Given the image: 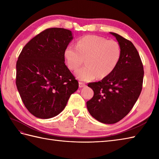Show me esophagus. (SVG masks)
<instances>
[{"instance_id": "esophagus-1", "label": "esophagus", "mask_w": 159, "mask_h": 159, "mask_svg": "<svg viewBox=\"0 0 159 159\" xmlns=\"http://www.w3.org/2000/svg\"><path fill=\"white\" fill-rule=\"evenodd\" d=\"M85 84L83 83V82H79V87L80 88H81V87H85Z\"/></svg>"}]
</instances>
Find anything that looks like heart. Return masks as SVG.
<instances>
[{
	"instance_id": "b5f03b06",
	"label": "heart",
	"mask_w": 159,
	"mask_h": 159,
	"mask_svg": "<svg viewBox=\"0 0 159 159\" xmlns=\"http://www.w3.org/2000/svg\"><path fill=\"white\" fill-rule=\"evenodd\" d=\"M121 55V47L117 42L94 35L80 37L76 47L69 45L64 51L67 66L71 70H77L85 59L86 66L75 72L80 81L109 76L116 69Z\"/></svg>"
}]
</instances>
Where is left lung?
I'll list each match as a JSON object with an SVG mask.
<instances>
[{"mask_svg": "<svg viewBox=\"0 0 159 159\" xmlns=\"http://www.w3.org/2000/svg\"><path fill=\"white\" fill-rule=\"evenodd\" d=\"M121 55L116 69L96 83H88L93 96L87 102L89 113L104 124H115L133 109L143 86V66L137 50L129 40L115 33Z\"/></svg>", "mask_w": 159, "mask_h": 159, "instance_id": "1", "label": "left lung"}]
</instances>
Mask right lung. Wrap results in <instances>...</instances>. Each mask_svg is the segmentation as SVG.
Returning a JSON list of instances; mask_svg holds the SVG:
<instances>
[{"label": "right lung", "mask_w": 159, "mask_h": 159, "mask_svg": "<svg viewBox=\"0 0 159 159\" xmlns=\"http://www.w3.org/2000/svg\"><path fill=\"white\" fill-rule=\"evenodd\" d=\"M72 39L70 30L46 29L30 40L20 54L17 89L25 107L36 117L57 116L79 88V82L64 63V51Z\"/></svg>", "instance_id": "obj_1"}]
</instances>
